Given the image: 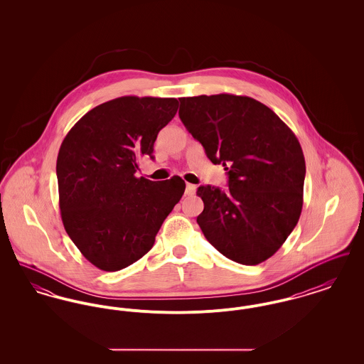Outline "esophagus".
Segmentation results:
<instances>
[{
	"label": "esophagus",
	"instance_id": "1",
	"mask_svg": "<svg viewBox=\"0 0 364 364\" xmlns=\"http://www.w3.org/2000/svg\"><path fill=\"white\" fill-rule=\"evenodd\" d=\"M195 191H196V186L187 183V187H186V195L191 196V195H193V193H195Z\"/></svg>",
	"mask_w": 364,
	"mask_h": 364
}]
</instances>
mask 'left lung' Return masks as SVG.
Listing matches in <instances>:
<instances>
[{
    "instance_id": "8db88e82",
    "label": "left lung",
    "mask_w": 364,
    "mask_h": 364,
    "mask_svg": "<svg viewBox=\"0 0 364 364\" xmlns=\"http://www.w3.org/2000/svg\"><path fill=\"white\" fill-rule=\"evenodd\" d=\"M178 116L213 164L228 171L226 192L200 186L196 221L226 258L258 264L291 235L303 208L306 161L292 129L259 101L233 94L178 98Z\"/></svg>"
}]
</instances>
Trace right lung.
Segmentation results:
<instances>
[{"label": "right lung", "instance_id": "1", "mask_svg": "<svg viewBox=\"0 0 364 364\" xmlns=\"http://www.w3.org/2000/svg\"><path fill=\"white\" fill-rule=\"evenodd\" d=\"M176 98L120 97L87 112L63 140L57 156L64 228L90 263L117 272L146 255L186 183L136 177L153 156L158 132L177 112Z\"/></svg>", "mask_w": 364, "mask_h": 364}]
</instances>
